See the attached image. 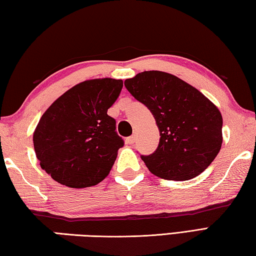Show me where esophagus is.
<instances>
[{
	"label": "esophagus",
	"mask_w": 256,
	"mask_h": 256,
	"mask_svg": "<svg viewBox=\"0 0 256 256\" xmlns=\"http://www.w3.org/2000/svg\"><path fill=\"white\" fill-rule=\"evenodd\" d=\"M134 140H136V136H134V134H132V136L126 138V142L129 144H132L134 142Z\"/></svg>",
	"instance_id": "esophagus-1"
}]
</instances>
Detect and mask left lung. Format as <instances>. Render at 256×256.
I'll return each mask as SVG.
<instances>
[{"label":"left lung","instance_id":"1","mask_svg":"<svg viewBox=\"0 0 256 256\" xmlns=\"http://www.w3.org/2000/svg\"><path fill=\"white\" fill-rule=\"evenodd\" d=\"M124 86L150 110L159 144L142 155L148 170L170 180H187L208 167L222 146L223 119L218 107L185 81L162 71H144Z\"/></svg>","mask_w":256,"mask_h":256}]
</instances>
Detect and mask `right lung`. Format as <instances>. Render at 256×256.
Returning <instances> with one entry per match:
<instances>
[{
	"label": "right lung",
	"mask_w": 256,
	"mask_h": 256,
	"mask_svg": "<svg viewBox=\"0 0 256 256\" xmlns=\"http://www.w3.org/2000/svg\"><path fill=\"white\" fill-rule=\"evenodd\" d=\"M122 89V80H86L58 98L33 134L43 170L62 185L84 188L104 180L124 139L107 114Z\"/></svg>",
	"instance_id": "add662e5"
}]
</instances>
